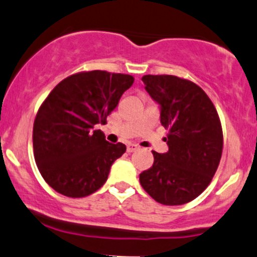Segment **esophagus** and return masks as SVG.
Listing matches in <instances>:
<instances>
[{"mask_svg":"<svg viewBox=\"0 0 257 257\" xmlns=\"http://www.w3.org/2000/svg\"><path fill=\"white\" fill-rule=\"evenodd\" d=\"M137 150H139V145L137 144H128V147H126V151L128 153H134Z\"/></svg>","mask_w":257,"mask_h":257,"instance_id":"1","label":"esophagus"}]
</instances>
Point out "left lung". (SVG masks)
Listing matches in <instances>:
<instances>
[{"label": "left lung", "mask_w": 257, "mask_h": 257, "mask_svg": "<svg viewBox=\"0 0 257 257\" xmlns=\"http://www.w3.org/2000/svg\"><path fill=\"white\" fill-rule=\"evenodd\" d=\"M145 90L161 107L169 151H153L140 174L145 192L165 206H181L208 187L223 153V129L214 104L198 85L172 75H145Z\"/></svg>", "instance_id": "1"}]
</instances>
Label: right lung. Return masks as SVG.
Returning <instances> with one entry per match:
<instances>
[{
	"label": "right lung",
	"mask_w": 257,
	"mask_h": 257,
	"mask_svg": "<svg viewBox=\"0 0 257 257\" xmlns=\"http://www.w3.org/2000/svg\"><path fill=\"white\" fill-rule=\"evenodd\" d=\"M134 82L132 75L81 71L59 82L38 109L34 159L51 188L71 198L90 196L104 185L112 164L125 153L110 144L96 124L117 107Z\"/></svg>",
	"instance_id": "add662e5"
}]
</instances>
